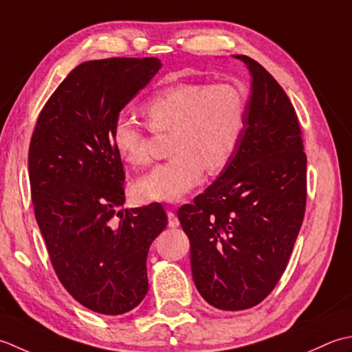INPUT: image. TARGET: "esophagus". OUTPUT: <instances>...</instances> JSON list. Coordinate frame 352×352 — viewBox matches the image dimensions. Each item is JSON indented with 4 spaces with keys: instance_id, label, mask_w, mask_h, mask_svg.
Returning a JSON list of instances; mask_svg holds the SVG:
<instances>
[{
    "instance_id": "1",
    "label": "esophagus",
    "mask_w": 352,
    "mask_h": 352,
    "mask_svg": "<svg viewBox=\"0 0 352 352\" xmlns=\"http://www.w3.org/2000/svg\"><path fill=\"white\" fill-rule=\"evenodd\" d=\"M167 216H168V226L170 228H176L179 226V219L173 211H167Z\"/></svg>"
}]
</instances>
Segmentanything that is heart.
I'll list each match as a JSON object with an SVG mask.
<instances>
[{
	"label": "heart",
	"instance_id": "1",
	"mask_svg": "<svg viewBox=\"0 0 352 352\" xmlns=\"http://www.w3.org/2000/svg\"><path fill=\"white\" fill-rule=\"evenodd\" d=\"M142 113L152 132H171L168 153L173 156L142 175L135 195L146 202H176L202 181L205 168L219 173L232 160L245 129L246 97L228 82H179L150 96ZM111 141L129 166L150 161L147 136L133 118L113 120Z\"/></svg>",
	"mask_w": 352,
	"mask_h": 352
}]
</instances>
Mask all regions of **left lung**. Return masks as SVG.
Returning a JSON list of instances; mask_svg holds the SVG:
<instances>
[{
    "instance_id": "obj_1",
    "label": "left lung",
    "mask_w": 352,
    "mask_h": 352,
    "mask_svg": "<svg viewBox=\"0 0 352 352\" xmlns=\"http://www.w3.org/2000/svg\"><path fill=\"white\" fill-rule=\"evenodd\" d=\"M235 57L252 76L239 147L217 181L177 211L197 290L226 311L255 307L275 289L307 202V156L295 107L266 68Z\"/></svg>"
}]
</instances>
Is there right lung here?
Instances as JSON below:
<instances>
[{
  "instance_id": "obj_1",
  "label": "right lung",
  "mask_w": 352,
  "mask_h": 352,
  "mask_svg": "<svg viewBox=\"0 0 352 352\" xmlns=\"http://www.w3.org/2000/svg\"><path fill=\"white\" fill-rule=\"evenodd\" d=\"M161 67L156 57L80 63L48 98L28 148L34 217L56 275L107 316L147 295L148 248L167 226L161 204L118 211L124 170L111 141L113 120Z\"/></svg>"
}]
</instances>
